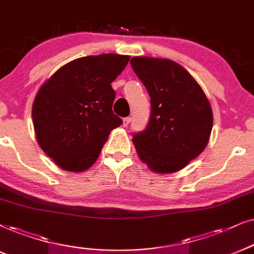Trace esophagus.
Segmentation results:
<instances>
[{
    "label": "esophagus",
    "instance_id": "1",
    "mask_svg": "<svg viewBox=\"0 0 254 254\" xmlns=\"http://www.w3.org/2000/svg\"><path fill=\"white\" fill-rule=\"evenodd\" d=\"M131 121H132V118L131 117H125L123 120V127H127V125L130 124Z\"/></svg>",
    "mask_w": 254,
    "mask_h": 254
}]
</instances>
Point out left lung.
Here are the masks:
<instances>
[{
	"label": "left lung",
	"mask_w": 254,
	"mask_h": 254,
	"mask_svg": "<svg viewBox=\"0 0 254 254\" xmlns=\"http://www.w3.org/2000/svg\"><path fill=\"white\" fill-rule=\"evenodd\" d=\"M130 63L151 102L146 127L133 133L138 156L155 172L178 171L206 146L213 124L210 102L193 77L171 60L133 57Z\"/></svg>",
	"instance_id": "left-lung-1"
}]
</instances>
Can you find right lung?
<instances>
[{
  "label": "right lung",
  "mask_w": 254,
  "mask_h": 254,
  "mask_svg": "<svg viewBox=\"0 0 254 254\" xmlns=\"http://www.w3.org/2000/svg\"><path fill=\"white\" fill-rule=\"evenodd\" d=\"M130 56L102 54L73 60L38 90L33 105L37 142L57 165L68 171L89 169L112 129L123 123L112 112L111 83Z\"/></svg>",
  "instance_id": "right-lung-1"
}]
</instances>
